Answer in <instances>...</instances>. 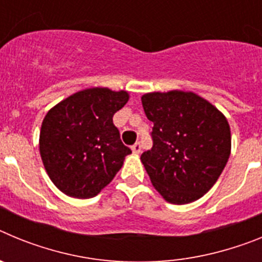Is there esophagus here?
Instances as JSON below:
<instances>
[{
    "mask_svg": "<svg viewBox=\"0 0 262 262\" xmlns=\"http://www.w3.org/2000/svg\"><path fill=\"white\" fill-rule=\"evenodd\" d=\"M131 149H133V152L134 154H140V151H142V144H140V143H135V144L133 145V147H131Z\"/></svg>",
    "mask_w": 262,
    "mask_h": 262,
    "instance_id": "34e87169",
    "label": "esophagus"
}]
</instances>
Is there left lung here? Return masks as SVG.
Here are the masks:
<instances>
[{"label": "left lung", "instance_id": "8db88e82", "mask_svg": "<svg viewBox=\"0 0 262 262\" xmlns=\"http://www.w3.org/2000/svg\"><path fill=\"white\" fill-rule=\"evenodd\" d=\"M142 103L154 122V145L140 156L152 185L169 203L200 200L214 186L230 157L226 117L191 92L147 93Z\"/></svg>", "mask_w": 262, "mask_h": 262}]
</instances>
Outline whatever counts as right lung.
Instances as JSON below:
<instances>
[{
    "label": "right lung",
    "mask_w": 262,
    "mask_h": 262,
    "mask_svg": "<svg viewBox=\"0 0 262 262\" xmlns=\"http://www.w3.org/2000/svg\"><path fill=\"white\" fill-rule=\"evenodd\" d=\"M127 101L124 90L92 88L48 111L41 123L39 151L59 190L73 198H92L115 177L131 154L113 123Z\"/></svg>",
    "instance_id": "right-lung-1"
}]
</instances>
